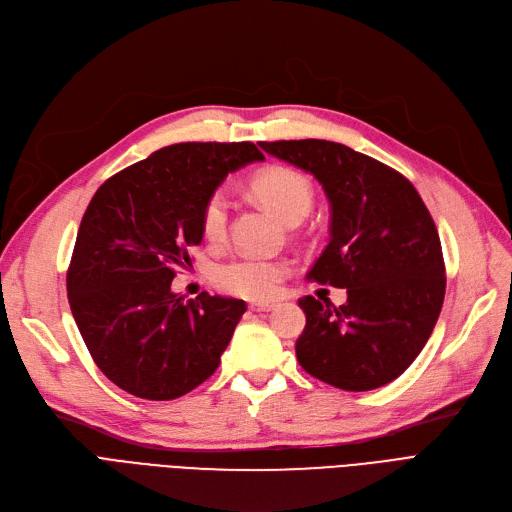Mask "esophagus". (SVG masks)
<instances>
[{
	"label": "esophagus",
	"mask_w": 512,
	"mask_h": 512,
	"mask_svg": "<svg viewBox=\"0 0 512 512\" xmlns=\"http://www.w3.org/2000/svg\"><path fill=\"white\" fill-rule=\"evenodd\" d=\"M249 309L251 311H270V309H274V303H251Z\"/></svg>",
	"instance_id": "obj_1"
}]
</instances>
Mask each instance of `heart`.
Segmentation results:
<instances>
[{
	"instance_id": "b5f03b06",
	"label": "heart",
	"mask_w": 512,
	"mask_h": 512,
	"mask_svg": "<svg viewBox=\"0 0 512 512\" xmlns=\"http://www.w3.org/2000/svg\"><path fill=\"white\" fill-rule=\"evenodd\" d=\"M251 190L259 201L270 207L284 224H299L314 205V188L301 171L291 167H268L251 180ZM228 196L215 190L201 209V230L209 242L224 240L228 232ZM286 276V263L280 259L236 255L217 263L213 282L228 295L265 301L272 299Z\"/></svg>"
}]
</instances>
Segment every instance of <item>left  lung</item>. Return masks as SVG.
<instances>
[{
	"label": "left lung",
	"mask_w": 512,
	"mask_h": 512,
	"mask_svg": "<svg viewBox=\"0 0 512 512\" xmlns=\"http://www.w3.org/2000/svg\"><path fill=\"white\" fill-rule=\"evenodd\" d=\"M311 173L330 201V242L309 270L320 284L347 288V303L303 297L301 368L345 391L397 379L429 341L446 295L435 221L402 173L326 140L259 144Z\"/></svg>",
	"instance_id": "obj_1"
}]
</instances>
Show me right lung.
Segmentation results:
<instances>
[{"label": "right lung", "mask_w": 512, "mask_h": 512, "mask_svg": "<svg viewBox=\"0 0 512 512\" xmlns=\"http://www.w3.org/2000/svg\"><path fill=\"white\" fill-rule=\"evenodd\" d=\"M263 161L251 142H184L98 188L77 232L66 293L96 366L123 391L167 402L217 370L247 305L171 280L203 240L201 209L230 171Z\"/></svg>", "instance_id": "1"}]
</instances>
